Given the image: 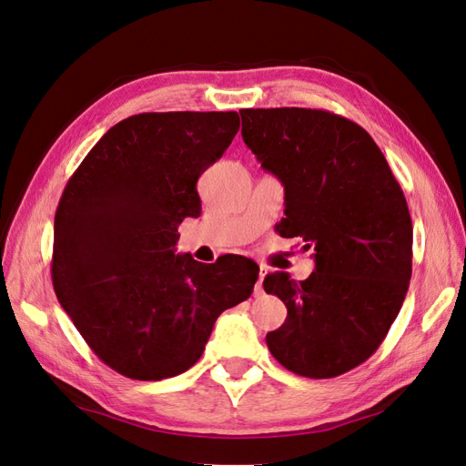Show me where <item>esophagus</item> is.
Here are the masks:
<instances>
[{"instance_id": "esophagus-1", "label": "esophagus", "mask_w": 466, "mask_h": 466, "mask_svg": "<svg viewBox=\"0 0 466 466\" xmlns=\"http://www.w3.org/2000/svg\"><path fill=\"white\" fill-rule=\"evenodd\" d=\"M268 276V268L266 266H259V278H258V283H256V293H261L264 291V279Z\"/></svg>"}]
</instances>
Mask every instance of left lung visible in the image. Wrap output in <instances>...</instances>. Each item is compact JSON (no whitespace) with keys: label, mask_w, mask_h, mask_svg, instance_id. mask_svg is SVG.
<instances>
[{"label":"left lung","mask_w":466,"mask_h":466,"mask_svg":"<svg viewBox=\"0 0 466 466\" xmlns=\"http://www.w3.org/2000/svg\"><path fill=\"white\" fill-rule=\"evenodd\" d=\"M242 137L285 188L279 234L313 248L315 271H278L264 289L288 307L268 332L276 360L305 378H335L386 339L411 278L413 228L403 190L368 131L325 110H240Z\"/></svg>","instance_id":"obj_1"}]
</instances>
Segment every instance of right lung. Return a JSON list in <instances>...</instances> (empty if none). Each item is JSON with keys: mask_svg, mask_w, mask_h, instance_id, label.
I'll return each instance as SVG.
<instances>
[{"mask_svg": "<svg viewBox=\"0 0 466 466\" xmlns=\"http://www.w3.org/2000/svg\"><path fill=\"white\" fill-rule=\"evenodd\" d=\"M238 112H147L90 149L55 214L58 303L104 364L131 380L183 374L222 311L246 301L252 259L200 264L175 254L177 226L198 217V177L228 149Z\"/></svg>", "mask_w": 466, "mask_h": 466, "instance_id": "1", "label": "right lung"}]
</instances>
